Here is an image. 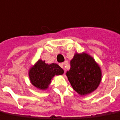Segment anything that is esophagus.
I'll return each mask as SVG.
<instances>
[{
    "label": "esophagus",
    "instance_id": "34e87169",
    "mask_svg": "<svg viewBox=\"0 0 120 120\" xmlns=\"http://www.w3.org/2000/svg\"><path fill=\"white\" fill-rule=\"evenodd\" d=\"M60 67H62V69H64V63H62V64H60Z\"/></svg>",
    "mask_w": 120,
    "mask_h": 120
}]
</instances>
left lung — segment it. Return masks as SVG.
Wrapping results in <instances>:
<instances>
[{
	"instance_id": "left-lung-1",
	"label": "left lung",
	"mask_w": 120,
	"mask_h": 120,
	"mask_svg": "<svg viewBox=\"0 0 120 120\" xmlns=\"http://www.w3.org/2000/svg\"><path fill=\"white\" fill-rule=\"evenodd\" d=\"M66 75L73 89L81 95H86L97 88L101 81L102 72L91 56L86 53H76Z\"/></svg>"
}]
</instances>
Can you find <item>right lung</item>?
<instances>
[{"instance_id":"1","label":"right lung","mask_w":120,"mask_h":120,"mask_svg":"<svg viewBox=\"0 0 120 120\" xmlns=\"http://www.w3.org/2000/svg\"><path fill=\"white\" fill-rule=\"evenodd\" d=\"M64 70L56 64H48L39 60L28 72L31 83L38 89L46 90L55 76L62 75Z\"/></svg>"}]
</instances>
